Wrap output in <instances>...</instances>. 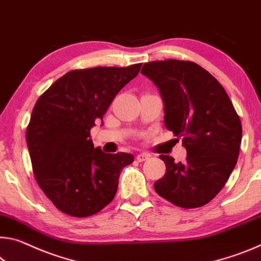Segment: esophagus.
<instances>
[{
    "mask_svg": "<svg viewBox=\"0 0 261 261\" xmlns=\"http://www.w3.org/2000/svg\"><path fill=\"white\" fill-rule=\"evenodd\" d=\"M150 158V154H147V153H139V154L136 155V160L138 161V163H142V161H145Z\"/></svg>",
    "mask_w": 261,
    "mask_h": 261,
    "instance_id": "1",
    "label": "esophagus"
}]
</instances>
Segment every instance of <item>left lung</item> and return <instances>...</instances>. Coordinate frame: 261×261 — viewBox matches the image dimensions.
<instances>
[{
	"label": "left lung",
	"instance_id": "left-lung-1",
	"mask_svg": "<svg viewBox=\"0 0 261 261\" xmlns=\"http://www.w3.org/2000/svg\"><path fill=\"white\" fill-rule=\"evenodd\" d=\"M143 75L158 87L164 123L187 150L185 163L161 154L165 175L158 195L181 208L208 203L224 187L237 164L242 123L222 85L201 66L185 60L144 64Z\"/></svg>",
	"mask_w": 261,
	"mask_h": 261
}]
</instances>
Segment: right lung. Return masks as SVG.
Instances as JSON below:
<instances>
[{"label": "right lung", "mask_w": 261, "mask_h": 261, "mask_svg": "<svg viewBox=\"0 0 261 261\" xmlns=\"http://www.w3.org/2000/svg\"><path fill=\"white\" fill-rule=\"evenodd\" d=\"M142 64L66 73L36 102L27 130L35 177L60 212L87 217L109 204L134 155L94 147L90 129Z\"/></svg>", "instance_id": "right-lung-1"}]
</instances>
